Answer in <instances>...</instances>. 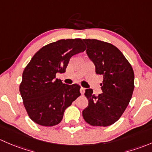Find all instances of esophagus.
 Returning a JSON list of instances; mask_svg holds the SVG:
<instances>
[{
  "label": "esophagus",
  "mask_w": 152,
  "mask_h": 152,
  "mask_svg": "<svg viewBox=\"0 0 152 152\" xmlns=\"http://www.w3.org/2000/svg\"><path fill=\"white\" fill-rule=\"evenodd\" d=\"M80 91L81 94H84V93H85V88H84L83 87H81Z\"/></svg>",
  "instance_id": "1"
}]
</instances>
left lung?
<instances>
[{
    "mask_svg": "<svg viewBox=\"0 0 152 152\" xmlns=\"http://www.w3.org/2000/svg\"><path fill=\"white\" fill-rule=\"evenodd\" d=\"M96 73L103 76L102 93L86 90L88 105L83 117L91 126H107L118 121L126 110L134 90V72L122 53L112 44L97 39H83Z\"/></svg>",
    "mask_w": 152,
    "mask_h": 152,
    "instance_id": "8db88e82",
    "label": "left lung"
}]
</instances>
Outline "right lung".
Masks as SVG:
<instances>
[{
    "label": "right lung",
    "mask_w": 152,
    "mask_h": 152,
    "mask_svg": "<svg viewBox=\"0 0 152 152\" xmlns=\"http://www.w3.org/2000/svg\"><path fill=\"white\" fill-rule=\"evenodd\" d=\"M86 50L81 39H61L42 48L23 73L20 92L32 121L53 126L63 119L64 111L79 96L80 86L67 85L56 78L66 72L72 56Z\"/></svg>",
    "instance_id": "1"
}]
</instances>
